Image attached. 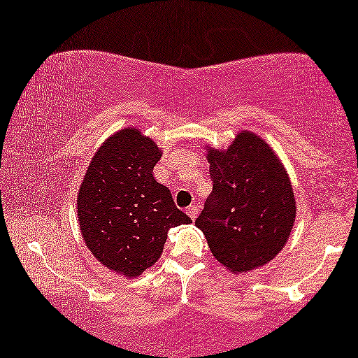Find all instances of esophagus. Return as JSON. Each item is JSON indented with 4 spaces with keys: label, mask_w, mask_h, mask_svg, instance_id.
I'll list each match as a JSON object with an SVG mask.
<instances>
[{
    "label": "esophagus",
    "mask_w": 358,
    "mask_h": 358,
    "mask_svg": "<svg viewBox=\"0 0 358 358\" xmlns=\"http://www.w3.org/2000/svg\"><path fill=\"white\" fill-rule=\"evenodd\" d=\"M187 214L190 215L192 220H195L196 215H198V204H190V206L187 208Z\"/></svg>",
    "instance_id": "obj_1"
}]
</instances>
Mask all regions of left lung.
<instances>
[{
  "label": "left lung",
  "mask_w": 358,
  "mask_h": 358,
  "mask_svg": "<svg viewBox=\"0 0 358 358\" xmlns=\"http://www.w3.org/2000/svg\"><path fill=\"white\" fill-rule=\"evenodd\" d=\"M213 192L195 225L213 255L233 273L263 266L287 243L295 195L284 166L265 141L239 133L225 152L209 149Z\"/></svg>",
  "instance_id": "1"
}]
</instances>
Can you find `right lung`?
<instances>
[{"label":"right lung","mask_w":358,"mask_h":358,"mask_svg":"<svg viewBox=\"0 0 358 358\" xmlns=\"http://www.w3.org/2000/svg\"><path fill=\"white\" fill-rule=\"evenodd\" d=\"M160 158L154 141L125 128L99 148L79 190L78 215L87 248L128 278L160 259L169 228L192 222L168 187L154 179Z\"/></svg>","instance_id":"obj_1"}]
</instances>
